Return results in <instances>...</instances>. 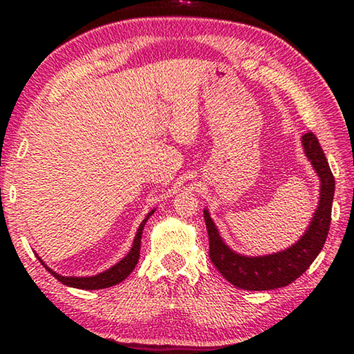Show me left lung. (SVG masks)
I'll return each instance as SVG.
<instances>
[{
  "instance_id": "left-lung-1",
  "label": "left lung",
  "mask_w": 354,
  "mask_h": 354,
  "mask_svg": "<svg viewBox=\"0 0 354 354\" xmlns=\"http://www.w3.org/2000/svg\"><path fill=\"white\" fill-rule=\"evenodd\" d=\"M301 143L304 153L320 178V200L308 231L290 248L267 256L239 254L223 242L217 226L205 209L209 257L217 270L239 289L270 290L289 286L308 270L325 245L331 225L334 176L315 134L306 133L301 137Z\"/></svg>"
}]
</instances>
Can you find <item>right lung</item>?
Returning <instances> with one entry per match:
<instances>
[{"mask_svg":"<svg viewBox=\"0 0 354 354\" xmlns=\"http://www.w3.org/2000/svg\"><path fill=\"white\" fill-rule=\"evenodd\" d=\"M151 214H154V209L147 215L145 218H143V221L140 223L139 230H137V234L134 237L133 247H131V250H129V253L124 256L122 261L117 262L115 266L111 267L109 270L95 274V277H81V278L80 277H62V274L53 272L50 267L45 266V262L41 261L39 256L37 257H39V261L44 263V267L46 268V270L50 272L57 281H61V283L65 284V286L76 287V289H84V290H97V289H106V287H112V286H115L118 283H122L123 279H127L131 274V272L134 270L137 262H139L143 226H145L148 218L151 217Z\"/></svg>","mask_w":354,"mask_h":354,"instance_id":"add662e5","label":"right lung"}]
</instances>
